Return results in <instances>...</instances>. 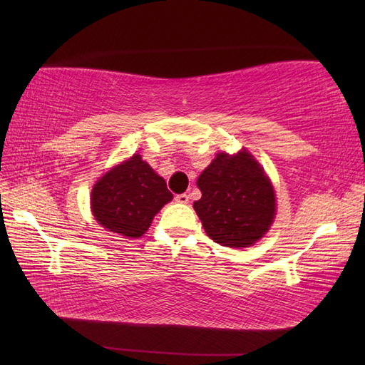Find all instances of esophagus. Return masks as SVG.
Instances as JSON below:
<instances>
[{"label":"esophagus","mask_w":365,"mask_h":365,"mask_svg":"<svg viewBox=\"0 0 365 365\" xmlns=\"http://www.w3.org/2000/svg\"><path fill=\"white\" fill-rule=\"evenodd\" d=\"M189 200H190V197H189V195H187V193H181V195H176L175 196V201L180 202V204H187V202H189Z\"/></svg>","instance_id":"1"}]
</instances>
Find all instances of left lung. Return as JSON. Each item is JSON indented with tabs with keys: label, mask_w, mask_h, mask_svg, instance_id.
Masks as SVG:
<instances>
[{
	"label": "left lung",
	"mask_w": 365,
	"mask_h": 365,
	"mask_svg": "<svg viewBox=\"0 0 365 365\" xmlns=\"http://www.w3.org/2000/svg\"><path fill=\"white\" fill-rule=\"evenodd\" d=\"M196 184L202 196L193 208L216 244L247 248L269 230L275 217L274 187L248 150L219 152Z\"/></svg>",
	"instance_id": "left-lung-1"
}]
</instances>
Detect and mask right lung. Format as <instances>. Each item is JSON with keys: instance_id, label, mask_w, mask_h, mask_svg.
<instances>
[{"instance_id": "obj_1", "label": "right lung", "mask_w": 365, "mask_h": 365, "mask_svg": "<svg viewBox=\"0 0 365 365\" xmlns=\"http://www.w3.org/2000/svg\"><path fill=\"white\" fill-rule=\"evenodd\" d=\"M172 197L165 181L141 155L134 153L94 184L91 210L97 222L106 230L137 239L146 233L153 216Z\"/></svg>"}]
</instances>
